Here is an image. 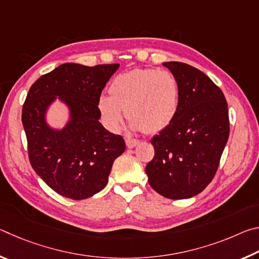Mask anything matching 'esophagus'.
I'll return each instance as SVG.
<instances>
[{
	"label": "esophagus",
	"instance_id": "esophagus-1",
	"mask_svg": "<svg viewBox=\"0 0 259 259\" xmlns=\"http://www.w3.org/2000/svg\"><path fill=\"white\" fill-rule=\"evenodd\" d=\"M125 144H126V147L128 148H134L136 147L139 144V140L137 139H134V138H126L125 139Z\"/></svg>",
	"mask_w": 259,
	"mask_h": 259
}]
</instances>
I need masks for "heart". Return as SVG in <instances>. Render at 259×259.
<instances>
[{
    "instance_id": "1",
    "label": "heart",
    "mask_w": 259,
    "mask_h": 259,
    "mask_svg": "<svg viewBox=\"0 0 259 259\" xmlns=\"http://www.w3.org/2000/svg\"><path fill=\"white\" fill-rule=\"evenodd\" d=\"M109 96L102 95L97 106L103 123L119 131L124 111L130 128L156 134L176 119L181 106V87L169 71L136 68L121 73L109 84Z\"/></svg>"
}]
</instances>
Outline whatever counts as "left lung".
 Returning a JSON list of instances; mask_svg holds the SVG:
<instances>
[{
	"mask_svg": "<svg viewBox=\"0 0 259 259\" xmlns=\"http://www.w3.org/2000/svg\"><path fill=\"white\" fill-rule=\"evenodd\" d=\"M181 87V106L168 128L152 138L155 154L146 165L148 183L168 199H190L212 181L230 135L222 90L203 72L166 61Z\"/></svg>",
	"mask_w": 259,
	"mask_h": 259,
	"instance_id": "1",
	"label": "left lung"
}]
</instances>
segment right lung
Masks as SVG:
<instances>
[{
  "instance_id": "right-lung-1",
  "label": "right lung",
  "mask_w": 259,
  "mask_h": 259,
  "mask_svg": "<svg viewBox=\"0 0 259 259\" xmlns=\"http://www.w3.org/2000/svg\"><path fill=\"white\" fill-rule=\"evenodd\" d=\"M119 64L66 63L30 87L21 121L33 169L48 186L73 200L95 195L107 185L114 160L125 150L124 139L99 122L97 102ZM57 100L68 109L63 128L49 123Z\"/></svg>"
}]
</instances>
